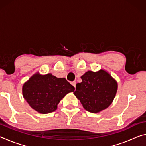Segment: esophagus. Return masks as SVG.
Here are the masks:
<instances>
[{"label": "esophagus", "mask_w": 146, "mask_h": 146, "mask_svg": "<svg viewBox=\"0 0 146 146\" xmlns=\"http://www.w3.org/2000/svg\"><path fill=\"white\" fill-rule=\"evenodd\" d=\"M71 85L73 86L75 88V86H76V82H75V81H73V82H71Z\"/></svg>", "instance_id": "esophagus-1"}]
</instances>
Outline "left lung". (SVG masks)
<instances>
[{"instance_id":"1","label":"left lung","mask_w":146,"mask_h":146,"mask_svg":"<svg viewBox=\"0 0 146 146\" xmlns=\"http://www.w3.org/2000/svg\"><path fill=\"white\" fill-rule=\"evenodd\" d=\"M80 78L82 82L76 84L73 93L86 111L98 113L111 104L118 83L108 71L102 69L96 72L88 71Z\"/></svg>"}]
</instances>
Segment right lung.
I'll return each mask as SVG.
<instances>
[{"label": "right lung", "instance_id": "right-lung-1", "mask_svg": "<svg viewBox=\"0 0 146 146\" xmlns=\"http://www.w3.org/2000/svg\"><path fill=\"white\" fill-rule=\"evenodd\" d=\"M23 95L30 107L41 114L52 113L60 101L75 88L65 78H57L51 73H35L24 84Z\"/></svg>", "mask_w": 146, "mask_h": 146}]
</instances>
